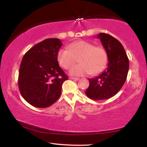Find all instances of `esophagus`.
I'll return each mask as SVG.
<instances>
[{"mask_svg":"<svg viewBox=\"0 0 147 147\" xmlns=\"http://www.w3.org/2000/svg\"><path fill=\"white\" fill-rule=\"evenodd\" d=\"M71 80H75V81H78V80H80V78H74V77H71Z\"/></svg>","mask_w":147,"mask_h":147,"instance_id":"1","label":"esophagus"}]
</instances>
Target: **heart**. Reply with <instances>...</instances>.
<instances>
[{
	"instance_id": "obj_1",
	"label": "heart",
	"mask_w": 147,
	"mask_h": 147,
	"mask_svg": "<svg viewBox=\"0 0 147 147\" xmlns=\"http://www.w3.org/2000/svg\"><path fill=\"white\" fill-rule=\"evenodd\" d=\"M78 59L80 64L69 70V74L75 76H83L91 74L96 75L106 67L108 55L102 47L86 41L71 43L69 49H61L58 51L57 61L65 69H69Z\"/></svg>"
}]
</instances>
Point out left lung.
<instances>
[{
  "label": "left lung",
  "instance_id": "8db88e82",
  "mask_svg": "<svg viewBox=\"0 0 147 147\" xmlns=\"http://www.w3.org/2000/svg\"><path fill=\"white\" fill-rule=\"evenodd\" d=\"M97 38L107 53L108 63L101 74L89 79L85 93L92 100H101L115 96L121 89L127 78L129 61L123 46L114 37L102 33Z\"/></svg>",
  "mask_w": 147,
  "mask_h": 147
}]
</instances>
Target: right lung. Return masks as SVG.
<instances>
[{"label":"right lung","instance_id":"add662e5","mask_svg":"<svg viewBox=\"0 0 147 147\" xmlns=\"http://www.w3.org/2000/svg\"><path fill=\"white\" fill-rule=\"evenodd\" d=\"M61 40L51 38L31 47L23 56L19 72V88L31 105L47 108L59 99L67 76L59 66Z\"/></svg>","mask_w":147,"mask_h":147}]
</instances>
